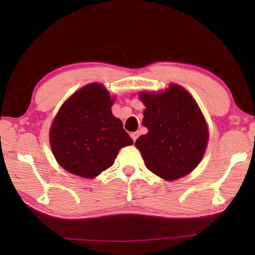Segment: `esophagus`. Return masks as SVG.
<instances>
[{
  "instance_id": "34e87169",
  "label": "esophagus",
  "mask_w": 255,
  "mask_h": 255,
  "mask_svg": "<svg viewBox=\"0 0 255 255\" xmlns=\"http://www.w3.org/2000/svg\"><path fill=\"white\" fill-rule=\"evenodd\" d=\"M130 136H131V138H132V140L136 141L138 136H139V132H138V131H133V132L130 133Z\"/></svg>"
}]
</instances>
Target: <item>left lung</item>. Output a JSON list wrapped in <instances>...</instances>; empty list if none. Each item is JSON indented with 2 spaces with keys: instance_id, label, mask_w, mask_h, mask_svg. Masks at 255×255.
I'll list each match as a JSON object with an SVG mask.
<instances>
[{
  "instance_id": "8db88e82",
  "label": "left lung",
  "mask_w": 255,
  "mask_h": 255,
  "mask_svg": "<svg viewBox=\"0 0 255 255\" xmlns=\"http://www.w3.org/2000/svg\"><path fill=\"white\" fill-rule=\"evenodd\" d=\"M143 125L148 132L136 140L146 166L162 179L173 181L190 173L204 156L208 128L193 98L179 85L164 93L143 92Z\"/></svg>"
}]
</instances>
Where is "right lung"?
<instances>
[{
    "label": "right lung",
    "instance_id": "right-lung-1",
    "mask_svg": "<svg viewBox=\"0 0 255 255\" xmlns=\"http://www.w3.org/2000/svg\"><path fill=\"white\" fill-rule=\"evenodd\" d=\"M105 86H84L60 108L50 128V146L66 171L91 179L115 163L119 149L133 141L111 112Z\"/></svg>",
    "mask_w": 255,
    "mask_h": 255
}]
</instances>
